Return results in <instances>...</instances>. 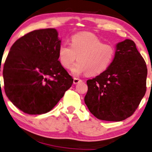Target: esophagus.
Here are the masks:
<instances>
[{
    "label": "esophagus",
    "mask_w": 152,
    "mask_h": 152,
    "mask_svg": "<svg viewBox=\"0 0 152 152\" xmlns=\"http://www.w3.org/2000/svg\"><path fill=\"white\" fill-rule=\"evenodd\" d=\"M81 81H82V80H81V79H79V78L75 77V78L73 79V83H74V84L79 83V82H81Z\"/></svg>",
    "instance_id": "esophagus-1"
}]
</instances>
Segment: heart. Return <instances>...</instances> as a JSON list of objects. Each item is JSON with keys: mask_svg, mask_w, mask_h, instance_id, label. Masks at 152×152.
Masks as SVG:
<instances>
[{"mask_svg": "<svg viewBox=\"0 0 152 152\" xmlns=\"http://www.w3.org/2000/svg\"><path fill=\"white\" fill-rule=\"evenodd\" d=\"M115 47L103 43L92 33L82 32L73 35L71 45L62 43L58 48V58L63 67L71 69L75 60L72 72L79 75L86 72L88 75L103 73L110 66L115 56Z\"/></svg>", "mask_w": 152, "mask_h": 152, "instance_id": "1", "label": "heart"}]
</instances>
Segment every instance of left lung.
<instances>
[{"instance_id":"8db88e82","label":"left lung","mask_w":152,"mask_h":152,"mask_svg":"<svg viewBox=\"0 0 152 152\" xmlns=\"http://www.w3.org/2000/svg\"><path fill=\"white\" fill-rule=\"evenodd\" d=\"M146 63L134 42L126 39L116 45L110 66L87 81L85 103L96 118L120 122L131 116L146 92Z\"/></svg>"}]
</instances>
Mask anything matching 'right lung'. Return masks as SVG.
<instances>
[{
    "label": "right lung",
    "instance_id": "add662e5",
    "mask_svg": "<svg viewBox=\"0 0 152 152\" xmlns=\"http://www.w3.org/2000/svg\"><path fill=\"white\" fill-rule=\"evenodd\" d=\"M61 41L54 28L36 30L13 44L3 66L4 92L30 115L48 113L71 87L73 79L58 60Z\"/></svg>",
    "mask_w": 152,
    "mask_h": 152
}]
</instances>
